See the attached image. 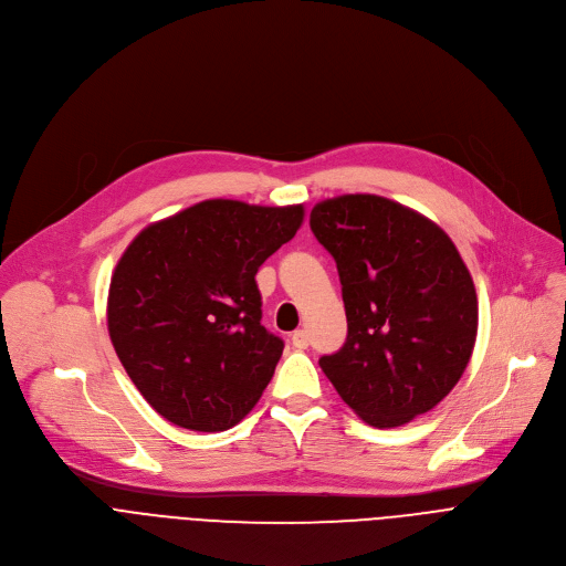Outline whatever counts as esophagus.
<instances>
[{"label": "esophagus", "instance_id": "esophagus-1", "mask_svg": "<svg viewBox=\"0 0 566 566\" xmlns=\"http://www.w3.org/2000/svg\"><path fill=\"white\" fill-rule=\"evenodd\" d=\"M291 343H293V347H295V349H306L311 340H308V334H306L304 329H297V332H293Z\"/></svg>", "mask_w": 566, "mask_h": 566}]
</instances>
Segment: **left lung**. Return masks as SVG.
<instances>
[{
	"label": "left lung",
	"mask_w": 566,
	"mask_h": 566,
	"mask_svg": "<svg viewBox=\"0 0 566 566\" xmlns=\"http://www.w3.org/2000/svg\"><path fill=\"white\" fill-rule=\"evenodd\" d=\"M336 260L347 340L322 356L340 398L369 426L396 428L459 382L476 338V293L452 239L428 217L376 195L311 210Z\"/></svg>",
	"instance_id": "obj_1"
}]
</instances>
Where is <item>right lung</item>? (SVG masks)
Wrapping results in <instances>:
<instances>
[{
	"instance_id": "1",
	"label": "right lung",
	"mask_w": 566,
	"mask_h": 566,
	"mask_svg": "<svg viewBox=\"0 0 566 566\" xmlns=\"http://www.w3.org/2000/svg\"><path fill=\"white\" fill-rule=\"evenodd\" d=\"M302 219V206L208 199L134 237L112 275L107 329L160 417L223 432L255 408L284 349L262 327L255 275Z\"/></svg>"
}]
</instances>
